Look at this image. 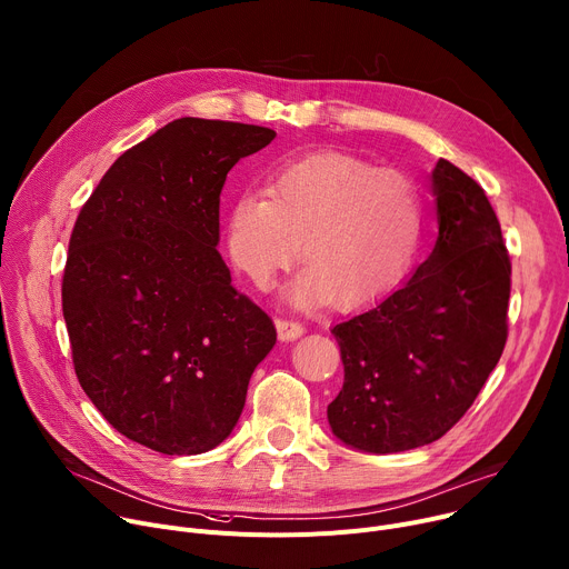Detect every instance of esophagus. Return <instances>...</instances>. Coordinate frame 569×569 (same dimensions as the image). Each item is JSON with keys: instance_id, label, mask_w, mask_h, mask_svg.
Returning a JSON list of instances; mask_svg holds the SVG:
<instances>
[{"instance_id": "obj_1", "label": "esophagus", "mask_w": 569, "mask_h": 569, "mask_svg": "<svg viewBox=\"0 0 569 569\" xmlns=\"http://www.w3.org/2000/svg\"><path fill=\"white\" fill-rule=\"evenodd\" d=\"M303 327L299 322H292V320H277V333L281 340H295L299 336H303Z\"/></svg>"}]
</instances>
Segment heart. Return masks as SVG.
Instances as JSON below:
<instances>
[{
  "label": "heart",
  "instance_id": "heart-1",
  "mask_svg": "<svg viewBox=\"0 0 569 569\" xmlns=\"http://www.w3.org/2000/svg\"><path fill=\"white\" fill-rule=\"evenodd\" d=\"M420 188L403 172L322 151L270 170L263 192H242L229 211L227 249L256 286L299 256L306 268L286 290L292 306L331 299L358 311L408 274L425 238Z\"/></svg>",
  "mask_w": 569,
  "mask_h": 569
}]
</instances>
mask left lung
Listing matches in <instances>:
<instances>
[{"label": "left lung", "mask_w": 569, "mask_h": 569, "mask_svg": "<svg viewBox=\"0 0 569 569\" xmlns=\"http://www.w3.org/2000/svg\"><path fill=\"white\" fill-rule=\"evenodd\" d=\"M438 240L401 288L331 329L345 383L336 438L395 453L442 438L475 403L508 338L510 258L483 188L440 159L431 172Z\"/></svg>", "instance_id": "obj_1"}]
</instances>
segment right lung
<instances>
[{
  "mask_svg": "<svg viewBox=\"0 0 569 569\" xmlns=\"http://www.w3.org/2000/svg\"><path fill=\"white\" fill-rule=\"evenodd\" d=\"M268 127L181 118L127 149L83 203L63 272L77 379L129 440L168 456L233 431L277 342L216 249L229 170Z\"/></svg>",
  "mask_w": 569,
  "mask_h": 569,
  "instance_id": "obj_1",
  "label": "right lung"
}]
</instances>
